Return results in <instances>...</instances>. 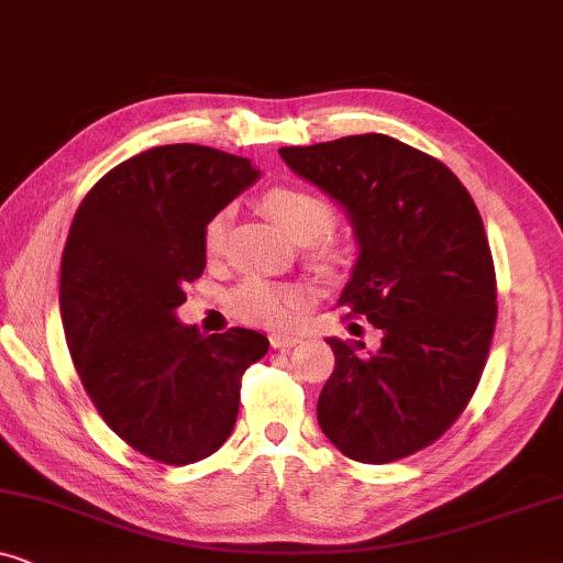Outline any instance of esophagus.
Masks as SVG:
<instances>
[{"label": "esophagus", "mask_w": 563, "mask_h": 563, "mask_svg": "<svg viewBox=\"0 0 563 563\" xmlns=\"http://www.w3.org/2000/svg\"><path fill=\"white\" fill-rule=\"evenodd\" d=\"M268 343H272V349H276V351H289V349H295L297 343H302V338L289 335V333H272L268 335Z\"/></svg>", "instance_id": "esophagus-1"}]
</instances>
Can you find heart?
<instances>
[{
    "instance_id": "heart-1",
    "label": "heart",
    "mask_w": 563,
    "mask_h": 563,
    "mask_svg": "<svg viewBox=\"0 0 563 563\" xmlns=\"http://www.w3.org/2000/svg\"><path fill=\"white\" fill-rule=\"evenodd\" d=\"M261 207L291 241L310 243L320 238L318 253L325 258H335L343 253V241L335 235L322 236L335 220V207L320 191L297 187V184H276L261 195ZM225 230H228V212H214L205 222L202 230V251L207 258H218L225 249ZM230 312L235 318L253 325L266 328H289L295 325L299 312L305 307V291L291 287V284L268 282L251 276L238 284L228 297Z\"/></svg>"
}]
</instances>
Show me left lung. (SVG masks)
I'll return each mask as SVG.
<instances>
[{
    "instance_id": "1",
    "label": "left lung",
    "mask_w": 563,
    "mask_h": 563,
    "mask_svg": "<svg viewBox=\"0 0 563 563\" xmlns=\"http://www.w3.org/2000/svg\"><path fill=\"white\" fill-rule=\"evenodd\" d=\"M279 156L349 210L361 253L338 307L382 330L376 353L328 338L322 433L361 464L412 456L459 420L487 364L497 276L482 214L449 166L389 135Z\"/></svg>"
}]
</instances>
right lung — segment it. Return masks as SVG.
I'll return each mask as SVG.
<instances>
[{"mask_svg":"<svg viewBox=\"0 0 563 563\" xmlns=\"http://www.w3.org/2000/svg\"><path fill=\"white\" fill-rule=\"evenodd\" d=\"M256 176L233 153L158 145L107 172L68 230V353L107 426L161 464H195L228 441L243 372L268 351L256 330L202 335L174 314L205 272V222Z\"/></svg>","mask_w":563,"mask_h":563,"instance_id":"1","label":"right lung"}]
</instances>
